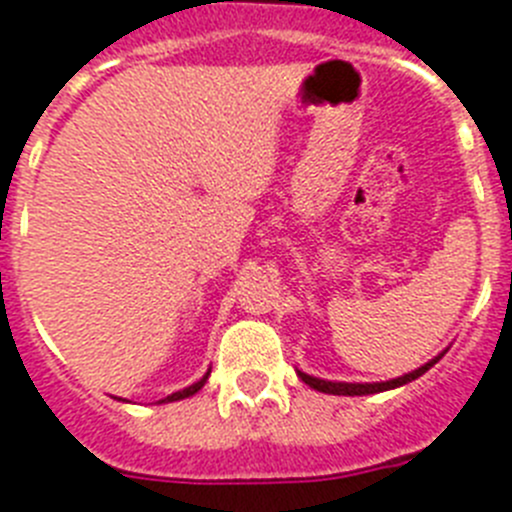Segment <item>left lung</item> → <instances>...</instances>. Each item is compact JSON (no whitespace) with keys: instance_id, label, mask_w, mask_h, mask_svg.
<instances>
[{"instance_id":"1","label":"left lung","mask_w":512,"mask_h":512,"mask_svg":"<svg viewBox=\"0 0 512 512\" xmlns=\"http://www.w3.org/2000/svg\"><path fill=\"white\" fill-rule=\"evenodd\" d=\"M438 361H441V355H438V358H433L430 363H425L422 368H417V371L404 373V376H399V379L384 381V384H340V381H337V384H332V381L314 379V376H306V373H301V371H299V379L304 381V384H309L311 389L324 391V394H340V397H363V394H376V391L397 389V386L407 384V381H415L417 376H422V373L428 371V368H433Z\"/></svg>"}]
</instances>
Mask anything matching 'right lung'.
<instances>
[{"mask_svg":"<svg viewBox=\"0 0 512 512\" xmlns=\"http://www.w3.org/2000/svg\"><path fill=\"white\" fill-rule=\"evenodd\" d=\"M206 379H208V373L206 376H203L201 381H198V384H193V386H188V389H182V391H175V394H170V397H164L162 402H177V399H185V397H193L195 391L201 389L203 384H206Z\"/></svg>","mask_w":512,"mask_h":512,"instance_id":"right-lung-1","label":"right lung"}]
</instances>
